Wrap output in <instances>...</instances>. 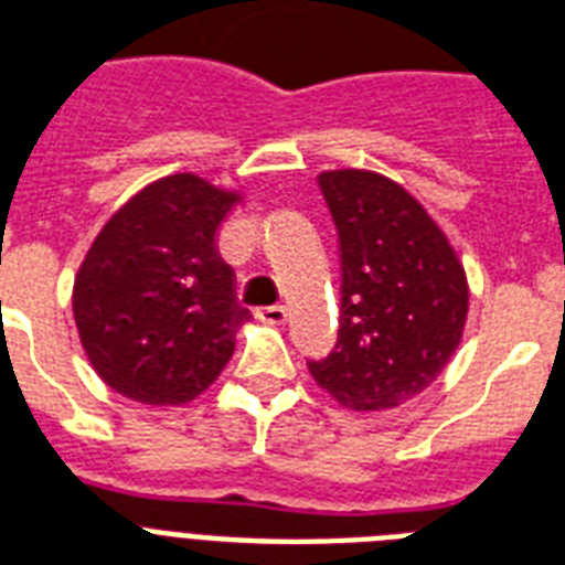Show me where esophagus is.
Here are the masks:
<instances>
[{
    "label": "esophagus",
    "instance_id": "34e87169",
    "mask_svg": "<svg viewBox=\"0 0 565 565\" xmlns=\"http://www.w3.org/2000/svg\"><path fill=\"white\" fill-rule=\"evenodd\" d=\"M258 319H260V322H267V324H284V322H287V307H281V305L260 307Z\"/></svg>",
    "mask_w": 565,
    "mask_h": 565
}]
</instances>
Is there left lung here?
Returning a JSON list of instances; mask_svg holds the SVG:
<instances>
[{"mask_svg": "<svg viewBox=\"0 0 565 565\" xmlns=\"http://www.w3.org/2000/svg\"><path fill=\"white\" fill-rule=\"evenodd\" d=\"M319 188L339 235L342 310L337 348L307 369L348 409H392L456 354L470 301L465 267L394 179L345 168L324 171Z\"/></svg>", "mask_w": 565, "mask_h": 565, "instance_id": "left-lung-1", "label": "left lung"}]
</instances>
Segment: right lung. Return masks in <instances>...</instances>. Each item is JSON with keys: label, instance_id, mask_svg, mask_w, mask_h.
Here are the masks:
<instances>
[{"label": "right lung", "instance_id": "add662e5", "mask_svg": "<svg viewBox=\"0 0 565 565\" xmlns=\"http://www.w3.org/2000/svg\"><path fill=\"white\" fill-rule=\"evenodd\" d=\"M241 203L196 173L156 179L92 241L72 310L92 369L113 392L148 406H182L220 377L249 310L217 228Z\"/></svg>", "mask_w": 565, "mask_h": 565}]
</instances>
